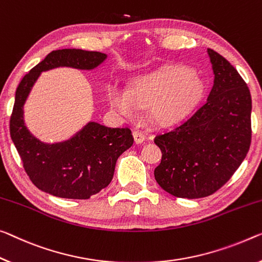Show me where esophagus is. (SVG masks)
<instances>
[{"instance_id": "1", "label": "esophagus", "mask_w": 262, "mask_h": 262, "mask_svg": "<svg viewBox=\"0 0 262 262\" xmlns=\"http://www.w3.org/2000/svg\"><path fill=\"white\" fill-rule=\"evenodd\" d=\"M132 135H134L136 144H142L145 140V136L140 131H134V134Z\"/></svg>"}]
</instances>
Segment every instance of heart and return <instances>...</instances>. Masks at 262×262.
<instances>
[{"label": "heart", "instance_id": "obj_1", "mask_svg": "<svg viewBox=\"0 0 262 262\" xmlns=\"http://www.w3.org/2000/svg\"><path fill=\"white\" fill-rule=\"evenodd\" d=\"M204 91V82L196 72L183 66L138 76L128 89L108 83L105 97L108 106L124 118H136L140 108L148 107L151 118L163 126L180 122L196 105Z\"/></svg>", "mask_w": 262, "mask_h": 262}]
</instances>
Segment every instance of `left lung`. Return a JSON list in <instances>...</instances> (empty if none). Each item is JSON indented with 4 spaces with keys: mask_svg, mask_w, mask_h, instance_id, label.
I'll use <instances>...</instances> for the list:
<instances>
[{
    "mask_svg": "<svg viewBox=\"0 0 262 262\" xmlns=\"http://www.w3.org/2000/svg\"><path fill=\"white\" fill-rule=\"evenodd\" d=\"M214 74L206 103L171 131L157 135L162 162L159 186L178 198L207 196L226 184L251 145L252 98L247 84L226 58L207 49Z\"/></svg>",
    "mask_w": 262,
    "mask_h": 262,
    "instance_id": "8db88e82",
    "label": "left lung"
}]
</instances>
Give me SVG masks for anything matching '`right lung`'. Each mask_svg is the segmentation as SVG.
<instances>
[{
	"mask_svg": "<svg viewBox=\"0 0 262 262\" xmlns=\"http://www.w3.org/2000/svg\"><path fill=\"white\" fill-rule=\"evenodd\" d=\"M106 54L82 49L51 51L24 76L15 94L10 118V137L24 170L39 190L66 199H89L114 178L118 157L134 144L128 128H111L88 122L70 138L44 143L26 125L24 104L42 72L56 68L94 70Z\"/></svg>",
	"mask_w": 262,
	"mask_h": 262,
	"instance_id": "add662e5",
	"label": "right lung"
}]
</instances>
